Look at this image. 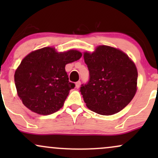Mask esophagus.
<instances>
[{"label":"esophagus","instance_id":"1","mask_svg":"<svg viewBox=\"0 0 158 158\" xmlns=\"http://www.w3.org/2000/svg\"><path fill=\"white\" fill-rule=\"evenodd\" d=\"M80 85H81V81H77V82H76V88H80Z\"/></svg>","mask_w":158,"mask_h":158}]
</instances>
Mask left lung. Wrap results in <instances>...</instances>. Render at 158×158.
Returning <instances> with one entry per match:
<instances>
[{
    "instance_id": "left-lung-1",
    "label": "left lung",
    "mask_w": 158,
    "mask_h": 158,
    "mask_svg": "<svg viewBox=\"0 0 158 158\" xmlns=\"http://www.w3.org/2000/svg\"><path fill=\"white\" fill-rule=\"evenodd\" d=\"M89 81L80 92L86 106L95 113L112 115L123 110L137 91V70L125 52L109 46L84 53Z\"/></svg>"
}]
</instances>
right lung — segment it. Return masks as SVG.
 I'll use <instances>...</instances> for the list:
<instances>
[{
  "label": "right lung",
  "mask_w": 158,
  "mask_h": 158,
  "mask_svg": "<svg viewBox=\"0 0 158 158\" xmlns=\"http://www.w3.org/2000/svg\"><path fill=\"white\" fill-rule=\"evenodd\" d=\"M81 53L58 52L44 48L28 54L15 70V84L23 104L32 111L49 115L62 108L75 84L69 81L65 65L79 60Z\"/></svg>",
  "instance_id": "add662e5"
}]
</instances>
